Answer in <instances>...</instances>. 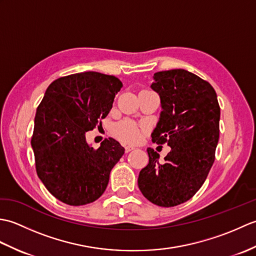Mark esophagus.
Returning a JSON list of instances; mask_svg holds the SVG:
<instances>
[{"label": "esophagus", "instance_id": "34e87169", "mask_svg": "<svg viewBox=\"0 0 256 256\" xmlns=\"http://www.w3.org/2000/svg\"><path fill=\"white\" fill-rule=\"evenodd\" d=\"M133 150H134L133 146H125V153H128V152H131Z\"/></svg>", "mask_w": 256, "mask_h": 256}]
</instances>
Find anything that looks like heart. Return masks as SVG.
I'll use <instances>...</instances> for the list:
<instances>
[{
	"label": "heart",
	"mask_w": 256,
	"mask_h": 256,
	"mask_svg": "<svg viewBox=\"0 0 256 256\" xmlns=\"http://www.w3.org/2000/svg\"><path fill=\"white\" fill-rule=\"evenodd\" d=\"M113 133L123 142L135 144L142 140L145 128L144 126H140V125L131 121V120L125 118L114 125Z\"/></svg>",
	"instance_id": "b5f03b06"
}]
</instances>
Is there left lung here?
<instances>
[{
    "label": "left lung",
    "instance_id": "8db88e82",
    "mask_svg": "<svg viewBox=\"0 0 256 256\" xmlns=\"http://www.w3.org/2000/svg\"><path fill=\"white\" fill-rule=\"evenodd\" d=\"M150 88L160 94L162 106L152 140L172 150L160 162V155L148 148L150 160L138 184L150 202L175 206L194 197L214 164L220 106L208 81L184 69L154 74Z\"/></svg>",
    "mask_w": 256,
    "mask_h": 256
}]
</instances>
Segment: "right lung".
Returning a JSON list of instances; mask_svg holds the SVG:
<instances>
[{
	"instance_id": "1",
	"label": "right lung",
	"mask_w": 256,
	"mask_h": 256,
	"mask_svg": "<svg viewBox=\"0 0 256 256\" xmlns=\"http://www.w3.org/2000/svg\"><path fill=\"white\" fill-rule=\"evenodd\" d=\"M122 86L114 76L69 74L52 81L38 106L30 142L36 172L64 204L84 206L100 198L124 154L114 138H106L96 150L86 140V132L101 126Z\"/></svg>"
}]
</instances>
